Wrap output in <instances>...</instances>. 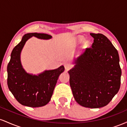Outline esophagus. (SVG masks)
Segmentation results:
<instances>
[{"instance_id": "1", "label": "esophagus", "mask_w": 127, "mask_h": 127, "mask_svg": "<svg viewBox=\"0 0 127 127\" xmlns=\"http://www.w3.org/2000/svg\"><path fill=\"white\" fill-rule=\"evenodd\" d=\"M64 68H65V70H66V71H67L69 69H70V68H72V65H71L70 64L67 63H65L64 64Z\"/></svg>"}]
</instances>
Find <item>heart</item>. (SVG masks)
<instances>
[{"label":"heart","instance_id":"obj_1","mask_svg":"<svg viewBox=\"0 0 127 127\" xmlns=\"http://www.w3.org/2000/svg\"><path fill=\"white\" fill-rule=\"evenodd\" d=\"M77 40H78V42H81L83 41V42H82L83 46L85 48L88 47L89 45H90V40H89L88 39H84V37L82 36H78V37H77Z\"/></svg>","mask_w":127,"mask_h":127}]
</instances>
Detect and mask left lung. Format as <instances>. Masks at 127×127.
<instances>
[{
	"label": "left lung",
	"instance_id": "8db88e82",
	"mask_svg": "<svg viewBox=\"0 0 127 127\" xmlns=\"http://www.w3.org/2000/svg\"><path fill=\"white\" fill-rule=\"evenodd\" d=\"M94 38L91 48L74 59L68 71L70 85L77 103L88 108L108 104L118 92L121 69L118 51L107 37L90 33Z\"/></svg>",
	"mask_w": 127,
	"mask_h": 127
}]
</instances>
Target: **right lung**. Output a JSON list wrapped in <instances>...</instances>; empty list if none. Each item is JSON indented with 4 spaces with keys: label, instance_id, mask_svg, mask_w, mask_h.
I'll return each instance as SVG.
<instances>
[{
    "label": "right lung",
    "instance_id": "add662e5",
    "mask_svg": "<svg viewBox=\"0 0 127 127\" xmlns=\"http://www.w3.org/2000/svg\"><path fill=\"white\" fill-rule=\"evenodd\" d=\"M33 36L48 40L52 36L45 33H30L22 37L21 42L13 49L7 67L8 88L16 100L22 105L32 107H42L51 100L59 76L64 71L61 65L54 70L37 74L29 73L21 62V53L26 42Z\"/></svg>",
    "mask_w": 127,
    "mask_h": 127
}]
</instances>
